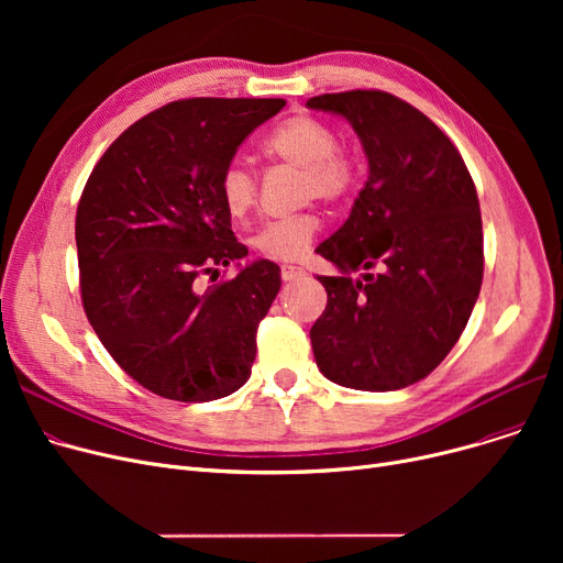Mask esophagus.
Returning <instances> with one entry per match:
<instances>
[{"label":"esophagus","mask_w":563,"mask_h":563,"mask_svg":"<svg viewBox=\"0 0 563 563\" xmlns=\"http://www.w3.org/2000/svg\"><path fill=\"white\" fill-rule=\"evenodd\" d=\"M306 276V269L303 266H297V264H283L280 266V278L285 283H291V280H299Z\"/></svg>","instance_id":"1"}]
</instances>
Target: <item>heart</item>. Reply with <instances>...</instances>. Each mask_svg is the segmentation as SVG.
I'll use <instances>...</instances> for the list:
<instances>
[{"instance_id":"b5f03b06","label":"heart","mask_w":563,"mask_h":563,"mask_svg":"<svg viewBox=\"0 0 563 563\" xmlns=\"http://www.w3.org/2000/svg\"><path fill=\"white\" fill-rule=\"evenodd\" d=\"M266 157L303 170L306 198L340 200L356 180V162L338 147V134L331 125L312 115H291L264 139ZM219 196L230 217H246L257 200L255 175L240 162H232L219 177ZM319 232L314 214H299L266 221L255 234V249L274 260H297Z\"/></svg>"}]
</instances>
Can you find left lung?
Here are the masks:
<instances>
[{"mask_svg": "<svg viewBox=\"0 0 563 563\" xmlns=\"http://www.w3.org/2000/svg\"><path fill=\"white\" fill-rule=\"evenodd\" d=\"M358 134L369 175L349 219L317 253L327 310L310 329L319 372L338 386L388 393L445 361L477 303L484 234L475 183L454 143L383 91L310 98ZM351 271H363L351 279Z\"/></svg>", "mask_w": 563, "mask_h": 563, "instance_id": "8db88e82", "label": "left lung"}]
</instances>
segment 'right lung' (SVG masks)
<instances>
[{
    "label": "right lung",
    "instance_id": "obj_1",
    "mask_svg": "<svg viewBox=\"0 0 563 563\" xmlns=\"http://www.w3.org/2000/svg\"><path fill=\"white\" fill-rule=\"evenodd\" d=\"M283 98H191L118 136L84 187L75 242L81 303L111 358L151 393L212 401L240 390L280 266L234 240L219 177ZM240 261L232 282L197 278Z\"/></svg>",
    "mask_w": 563,
    "mask_h": 563
}]
</instances>
